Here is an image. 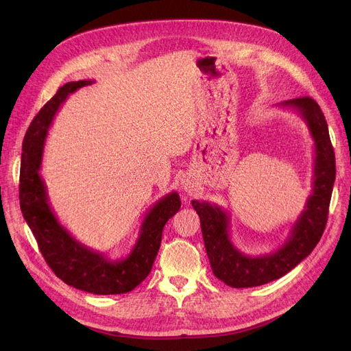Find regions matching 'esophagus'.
Masks as SVG:
<instances>
[{
    "label": "esophagus",
    "mask_w": 351,
    "mask_h": 351,
    "mask_svg": "<svg viewBox=\"0 0 351 351\" xmlns=\"http://www.w3.org/2000/svg\"><path fill=\"white\" fill-rule=\"evenodd\" d=\"M182 188L185 189L189 195H192V193H193V191H195L193 183H192L189 179H182Z\"/></svg>",
    "instance_id": "obj_1"
}]
</instances>
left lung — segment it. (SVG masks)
<instances>
[{"instance_id":"obj_1","label":"left lung","mask_w":351,"mask_h":351,"mask_svg":"<svg viewBox=\"0 0 351 351\" xmlns=\"http://www.w3.org/2000/svg\"><path fill=\"white\" fill-rule=\"evenodd\" d=\"M278 106L296 110L315 142L313 189L282 246L261 256L245 254L230 239L228 210L209 202L192 200V206L200 217L212 271L219 280L234 289L262 286L289 273L316 247L327 223L336 179V159L326 118L319 104L310 97L285 101Z\"/></svg>"}]
</instances>
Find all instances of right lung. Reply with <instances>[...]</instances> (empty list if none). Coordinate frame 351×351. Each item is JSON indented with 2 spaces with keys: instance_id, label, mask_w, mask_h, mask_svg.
Masks as SVG:
<instances>
[{
  "instance_id": "obj_1",
  "label": "right lung",
  "mask_w": 351,
  "mask_h": 351,
  "mask_svg": "<svg viewBox=\"0 0 351 351\" xmlns=\"http://www.w3.org/2000/svg\"><path fill=\"white\" fill-rule=\"evenodd\" d=\"M94 82L84 80L65 84L31 122L23 143L20 206L45 262L62 282L94 294H121L134 290L149 274L163 226L180 209V199L173 191L146 212L135 246L122 259H109L104 253L82 245L60 223L40 175L45 138L68 95Z\"/></svg>"
}]
</instances>
